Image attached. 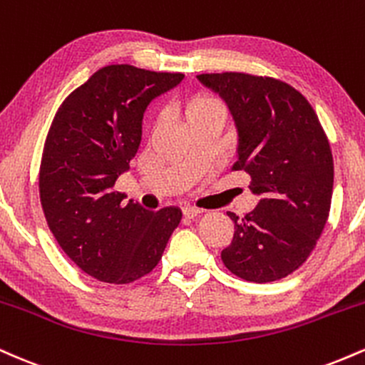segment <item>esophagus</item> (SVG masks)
Instances as JSON below:
<instances>
[{"instance_id":"obj_1","label":"esophagus","mask_w":365,"mask_h":365,"mask_svg":"<svg viewBox=\"0 0 365 365\" xmlns=\"http://www.w3.org/2000/svg\"><path fill=\"white\" fill-rule=\"evenodd\" d=\"M182 212H183V216H185V217H195V216H199L202 211H200V209H197V207L185 206L182 209Z\"/></svg>"}]
</instances>
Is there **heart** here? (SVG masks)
<instances>
[{
    "mask_svg": "<svg viewBox=\"0 0 365 365\" xmlns=\"http://www.w3.org/2000/svg\"><path fill=\"white\" fill-rule=\"evenodd\" d=\"M221 106L220 103L216 101L215 98L207 94H197L194 98H190L185 103V120L190 121L197 118L200 115H206V113L212 111V110H220Z\"/></svg>",
    "mask_w": 365,
    "mask_h": 365,
    "instance_id": "1",
    "label": "heart"
}]
</instances>
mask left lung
Returning <instances> with one entry per match:
<instances>
[{
    "label": "left lung",
    "instance_id": "8db88e82",
    "mask_svg": "<svg viewBox=\"0 0 365 365\" xmlns=\"http://www.w3.org/2000/svg\"><path fill=\"white\" fill-rule=\"evenodd\" d=\"M228 104L238 132L233 171L250 177L261 197L235 223L233 240L221 252L238 278L269 283L307 261L329 216L333 154L307 99L278 78L225 72L197 75Z\"/></svg>",
    "mask_w": 365,
    "mask_h": 365
}]
</instances>
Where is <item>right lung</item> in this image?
Instances as JSON below:
<instances>
[{
    "label": "right lung",
    "instance_id": "add662e5",
    "mask_svg": "<svg viewBox=\"0 0 365 365\" xmlns=\"http://www.w3.org/2000/svg\"><path fill=\"white\" fill-rule=\"evenodd\" d=\"M182 81L183 73L104 66L54 115L41 159V206L63 252L99 282L125 284L150 273L182 220L178 207L148 211L123 204L115 190L140 145L145 108Z\"/></svg>",
    "mask_w": 365,
    "mask_h": 365
}]
</instances>
